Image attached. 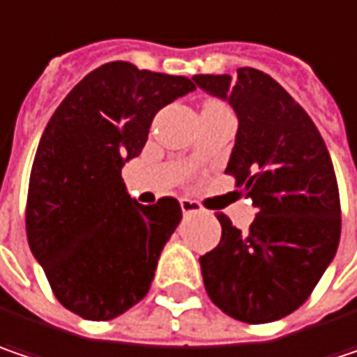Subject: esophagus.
Masks as SVG:
<instances>
[{
    "label": "esophagus",
    "instance_id": "34e87169",
    "mask_svg": "<svg viewBox=\"0 0 357 357\" xmlns=\"http://www.w3.org/2000/svg\"><path fill=\"white\" fill-rule=\"evenodd\" d=\"M181 209L185 215H195V213H203V207L197 203V201H191V199H181Z\"/></svg>",
    "mask_w": 357,
    "mask_h": 357
}]
</instances>
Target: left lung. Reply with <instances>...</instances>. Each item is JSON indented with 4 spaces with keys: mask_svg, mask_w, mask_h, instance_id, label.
<instances>
[{
    "mask_svg": "<svg viewBox=\"0 0 357 357\" xmlns=\"http://www.w3.org/2000/svg\"><path fill=\"white\" fill-rule=\"evenodd\" d=\"M192 81L238 115L225 172L258 211L248 231L217 215L221 240L199 258L207 294L243 323L287 317L313 293L340 245L331 156L313 119L266 73L243 66L238 79L195 75Z\"/></svg>",
    "mask_w": 357,
    "mask_h": 357,
    "instance_id": "left-lung-1",
    "label": "left lung"
}]
</instances>
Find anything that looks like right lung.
<instances>
[{
	"mask_svg": "<svg viewBox=\"0 0 357 357\" xmlns=\"http://www.w3.org/2000/svg\"><path fill=\"white\" fill-rule=\"evenodd\" d=\"M195 91L123 61L70 91L50 117L30 174L26 234L54 296L89 321H109L146 296L181 205L132 199L121 168L142 152L154 115Z\"/></svg>",
	"mask_w": 357,
	"mask_h": 357,
	"instance_id": "1",
	"label": "right lung"
}]
</instances>
